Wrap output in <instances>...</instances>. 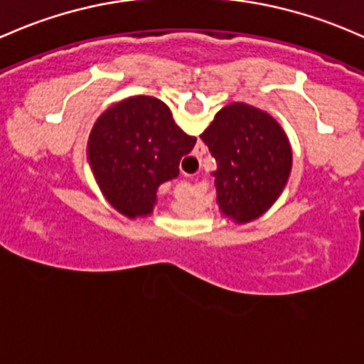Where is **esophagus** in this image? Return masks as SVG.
<instances>
[{"label":"esophagus","mask_w":364,"mask_h":364,"mask_svg":"<svg viewBox=\"0 0 364 364\" xmlns=\"http://www.w3.org/2000/svg\"><path fill=\"white\" fill-rule=\"evenodd\" d=\"M183 197H192L193 200H195V208L192 209V213H193V216L195 218H198L202 214V205H200V198H198V192L197 190H193V188H188V190H185V192H183Z\"/></svg>","instance_id":"esophagus-1"}]
</instances>
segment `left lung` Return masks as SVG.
I'll list each match as a JSON object with an SVG mask.
<instances>
[{
	"label": "left lung",
	"mask_w": 364,
	"mask_h": 364,
	"mask_svg": "<svg viewBox=\"0 0 364 364\" xmlns=\"http://www.w3.org/2000/svg\"><path fill=\"white\" fill-rule=\"evenodd\" d=\"M216 159V214L235 228L256 223L286 186L281 139L255 109L228 106L205 136Z\"/></svg>",
	"instance_id": "obj_1"
}]
</instances>
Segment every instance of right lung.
Returning a JSON list of instances; mask_svg holds the SVG:
<instances>
[{
    "label": "right lung",
    "instance_id": "obj_1",
    "mask_svg": "<svg viewBox=\"0 0 364 364\" xmlns=\"http://www.w3.org/2000/svg\"><path fill=\"white\" fill-rule=\"evenodd\" d=\"M171 114L162 101H125L106 117V129L122 143L99 174V188L109 204L129 220L153 213L160 188L178 176L179 159L190 144L178 143L167 150L156 143V132Z\"/></svg>",
    "mask_w": 364,
    "mask_h": 364
}]
</instances>
